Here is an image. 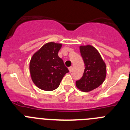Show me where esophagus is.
<instances>
[{"label": "esophagus", "mask_w": 130, "mask_h": 130, "mask_svg": "<svg viewBox=\"0 0 130 130\" xmlns=\"http://www.w3.org/2000/svg\"><path fill=\"white\" fill-rule=\"evenodd\" d=\"M69 69V71H70V72H72V70H73V67L72 66H70V67L68 68Z\"/></svg>", "instance_id": "esophagus-1"}]
</instances>
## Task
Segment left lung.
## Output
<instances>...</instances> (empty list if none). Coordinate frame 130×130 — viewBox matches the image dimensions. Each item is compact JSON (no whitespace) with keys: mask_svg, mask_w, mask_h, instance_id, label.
I'll list each match as a JSON object with an SVG mask.
<instances>
[{"mask_svg":"<svg viewBox=\"0 0 130 130\" xmlns=\"http://www.w3.org/2000/svg\"><path fill=\"white\" fill-rule=\"evenodd\" d=\"M80 52L85 68L83 75L75 82L83 92H89L100 86L106 77V66L97 49L92 45L80 46Z\"/></svg>","mask_w":130,"mask_h":130,"instance_id":"8db88e82","label":"left lung"}]
</instances>
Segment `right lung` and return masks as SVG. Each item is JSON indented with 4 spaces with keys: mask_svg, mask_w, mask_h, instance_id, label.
<instances>
[{
    "mask_svg": "<svg viewBox=\"0 0 130 130\" xmlns=\"http://www.w3.org/2000/svg\"><path fill=\"white\" fill-rule=\"evenodd\" d=\"M61 43L45 44L33 55L30 62L32 80L39 88L51 91L58 88L64 75L69 72L58 53Z\"/></svg>",
    "mask_w": 130,
    "mask_h": 130,
    "instance_id": "obj_1",
    "label": "right lung"
}]
</instances>
